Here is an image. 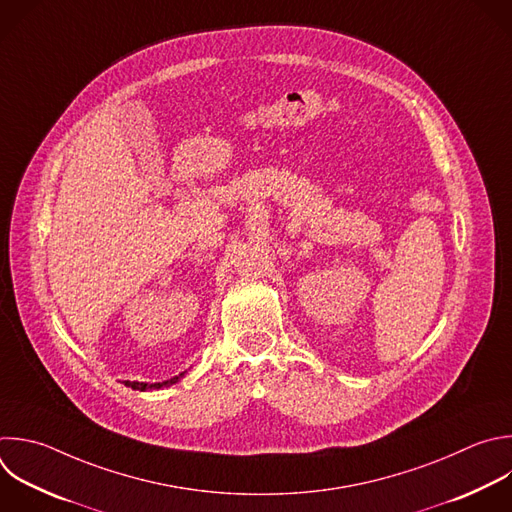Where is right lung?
<instances>
[{"mask_svg": "<svg viewBox=\"0 0 512 512\" xmlns=\"http://www.w3.org/2000/svg\"><path fill=\"white\" fill-rule=\"evenodd\" d=\"M185 376V372L183 374H179V376H175V378H170V380H166V382H156V384H146V382H124V386H128V388H132V390H140V392H146V390H160V388H164V386H173V384H177L181 378Z\"/></svg>", "mask_w": 512, "mask_h": 512, "instance_id": "1", "label": "right lung"}]
</instances>
